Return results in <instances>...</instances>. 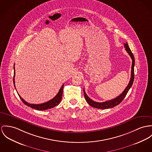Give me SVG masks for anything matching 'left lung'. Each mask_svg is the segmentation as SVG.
Here are the masks:
<instances>
[{
  "mask_svg": "<svg viewBox=\"0 0 152 152\" xmlns=\"http://www.w3.org/2000/svg\"><path fill=\"white\" fill-rule=\"evenodd\" d=\"M124 47L126 48V50L127 51V52L128 53L129 56L131 57V58L132 59V66H131V79L130 80L129 82V84L127 86V87L125 88V90H124V91L120 95H118L117 97L109 100V101H107L104 102H96L93 101L91 99H90L87 95L86 93H85L84 89H83V91H84V98L87 101V102L92 107H95V108H98V109H109V108H112L113 107L116 106L118 105L125 98V96H126L127 94L129 92V88L131 87L133 82L134 80V65H135V59L133 54L132 53L130 48H129L128 43H124Z\"/></svg>",
  "mask_w": 152,
  "mask_h": 152,
  "instance_id": "obj_1",
  "label": "left lung"
}]
</instances>
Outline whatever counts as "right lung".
I'll use <instances>...</instances> for the list:
<instances>
[{
    "label": "right lung",
    "instance_id": "obj_1",
    "mask_svg": "<svg viewBox=\"0 0 152 152\" xmlns=\"http://www.w3.org/2000/svg\"><path fill=\"white\" fill-rule=\"evenodd\" d=\"M14 77H15V68H14V78H13V83L14 84V87L15 88V81H14ZM64 84H63L59 91H58V94L56 95V96H54V98H53V99H51V100H50L49 101L46 102L45 103L43 104H29L28 102H26L23 98H22L21 97V96L18 94L20 99H21V101H23V104L25 105H27L28 106H29L31 107H32V109H36L38 110H45L47 109H49L51 108H53L54 107H55L56 106L59 105V104L61 102V99H62V94H63V88H64ZM16 89V88H15Z\"/></svg>",
    "mask_w": 152,
    "mask_h": 152
}]
</instances>
